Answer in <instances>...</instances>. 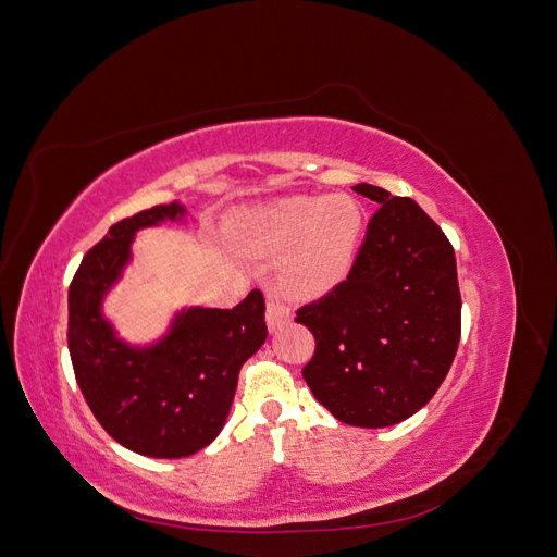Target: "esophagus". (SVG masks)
<instances>
[{"label":"esophagus","instance_id":"obj_1","mask_svg":"<svg viewBox=\"0 0 557 557\" xmlns=\"http://www.w3.org/2000/svg\"><path fill=\"white\" fill-rule=\"evenodd\" d=\"M290 318H293L290 307H285L283 301H278V299L267 301V327H269V332H276L283 325H288Z\"/></svg>","mask_w":557,"mask_h":557}]
</instances>
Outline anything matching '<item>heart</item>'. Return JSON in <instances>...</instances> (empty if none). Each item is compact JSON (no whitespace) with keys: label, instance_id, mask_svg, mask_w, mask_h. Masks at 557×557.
Segmentation results:
<instances>
[{"label":"heart","instance_id":"obj_1","mask_svg":"<svg viewBox=\"0 0 557 557\" xmlns=\"http://www.w3.org/2000/svg\"><path fill=\"white\" fill-rule=\"evenodd\" d=\"M364 211L348 195L290 197L232 218L230 239L246 256L290 250L281 288L297 299L332 293L350 274L362 237Z\"/></svg>","mask_w":557,"mask_h":557}]
</instances>
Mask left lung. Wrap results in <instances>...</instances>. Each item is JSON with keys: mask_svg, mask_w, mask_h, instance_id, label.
<instances>
[{"mask_svg": "<svg viewBox=\"0 0 557 557\" xmlns=\"http://www.w3.org/2000/svg\"><path fill=\"white\" fill-rule=\"evenodd\" d=\"M379 211L344 283L297 311L315 339L301 369L313 397L346 425L387 428L440 391L460 342L455 252L411 197L352 185Z\"/></svg>", "mask_w": 557, "mask_h": 557, "instance_id": "8db88e82", "label": "left lung"}]
</instances>
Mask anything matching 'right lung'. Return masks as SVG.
I'll use <instances>...</instances> for the list:
<instances>
[{"label":"right lung","mask_w":557,"mask_h":557,"mask_svg":"<svg viewBox=\"0 0 557 557\" xmlns=\"http://www.w3.org/2000/svg\"><path fill=\"white\" fill-rule=\"evenodd\" d=\"M178 201L109 227L70 285V356L90 411L117 444L148 458H188L221 434L239 369L267 339L264 297L234 309H181L158 342L134 346L102 313L107 293L132 260L134 234L183 221Z\"/></svg>","instance_id":"right-lung-1"}]
</instances>
